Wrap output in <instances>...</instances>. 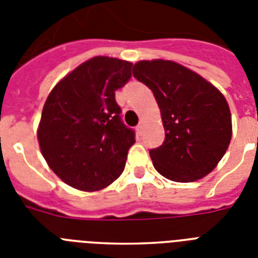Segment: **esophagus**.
<instances>
[{"label": "esophagus", "mask_w": 258, "mask_h": 258, "mask_svg": "<svg viewBox=\"0 0 258 258\" xmlns=\"http://www.w3.org/2000/svg\"><path fill=\"white\" fill-rule=\"evenodd\" d=\"M143 130H145V121L142 120L139 124L137 125V133L139 134V135H142V133H143Z\"/></svg>", "instance_id": "34e87169"}]
</instances>
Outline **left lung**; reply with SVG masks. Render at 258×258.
<instances>
[{
	"label": "left lung",
	"mask_w": 258,
	"mask_h": 258,
	"mask_svg": "<svg viewBox=\"0 0 258 258\" xmlns=\"http://www.w3.org/2000/svg\"><path fill=\"white\" fill-rule=\"evenodd\" d=\"M133 75L154 92L166 139L150 150L153 165L174 182H194L216 169L232 139L225 96L201 75L163 58L141 60Z\"/></svg>",
	"instance_id": "left-lung-1"
}]
</instances>
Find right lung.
I'll use <instances>...</instances> for the list:
<instances>
[{
	"label": "right lung",
	"mask_w": 258,
	"mask_h": 258,
	"mask_svg": "<svg viewBox=\"0 0 258 258\" xmlns=\"http://www.w3.org/2000/svg\"><path fill=\"white\" fill-rule=\"evenodd\" d=\"M133 62L95 56L66 75L48 95L37 139L56 175L82 191H97L124 170L133 130L120 120L115 91L131 78Z\"/></svg>",
	"instance_id": "add662e5"
}]
</instances>
